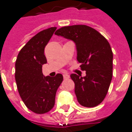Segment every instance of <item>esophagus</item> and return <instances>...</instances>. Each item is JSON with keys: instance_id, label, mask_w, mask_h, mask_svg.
Wrapping results in <instances>:
<instances>
[{"instance_id": "34e87169", "label": "esophagus", "mask_w": 132, "mask_h": 132, "mask_svg": "<svg viewBox=\"0 0 132 132\" xmlns=\"http://www.w3.org/2000/svg\"><path fill=\"white\" fill-rule=\"evenodd\" d=\"M69 74L66 73V74H64V75H63V78H64V79H67V78H69Z\"/></svg>"}]
</instances>
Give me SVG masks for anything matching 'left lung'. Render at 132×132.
Here are the masks:
<instances>
[{
  "mask_svg": "<svg viewBox=\"0 0 132 132\" xmlns=\"http://www.w3.org/2000/svg\"><path fill=\"white\" fill-rule=\"evenodd\" d=\"M55 35L75 43L77 60L81 69L86 71L84 77L70 75L78 103L89 108L99 105L104 100L112 79L113 53L109 43L97 30L86 25L64 26Z\"/></svg>",
  "mask_w": 132,
  "mask_h": 132,
  "instance_id": "obj_1",
  "label": "left lung"
}]
</instances>
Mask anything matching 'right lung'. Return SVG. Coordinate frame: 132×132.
<instances>
[{
  "mask_svg": "<svg viewBox=\"0 0 132 132\" xmlns=\"http://www.w3.org/2000/svg\"><path fill=\"white\" fill-rule=\"evenodd\" d=\"M51 27L31 38L21 49L15 62V81L26 106L36 114L49 112L55 105L56 92L63 75L45 77L42 66L47 63L44 49L56 30Z\"/></svg>",
  "mask_w": 132,
  "mask_h": 132,
  "instance_id": "1",
  "label": "right lung"
}]
</instances>
